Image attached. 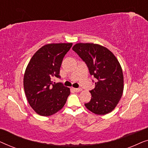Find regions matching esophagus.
I'll use <instances>...</instances> for the list:
<instances>
[{"label": "esophagus", "instance_id": "1", "mask_svg": "<svg viewBox=\"0 0 148 148\" xmlns=\"http://www.w3.org/2000/svg\"><path fill=\"white\" fill-rule=\"evenodd\" d=\"M73 90L75 92H81L82 90L81 88H73Z\"/></svg>", "mask_w": 148, "mask_h": 148}]
</instances>
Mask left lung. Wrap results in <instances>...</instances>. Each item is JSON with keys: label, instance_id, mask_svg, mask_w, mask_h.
<instances>
[{"label": "left lung", "instance_id": "8db88e82", "mask_svg": "<svg viewBox=\"0 0 148 148\" xmlns=\"http://www.w3.org/2000/svg\"><path fill=\"white\" fill-rule=\"evenodd\" d=\"M73 50L86 62L90 75L96 79L94 89L90 91L92 98L85 106L96 114L112 112L124 89L123 70L119 60L110 50L100 44L78 43Z\"/></svg>", "mask_w": 148, "mask_h": 148}]
</instances>
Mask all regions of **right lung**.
Here are the masks:
<instances>
[{
    "label": "right lung",
    "mask_w": 148,
    "mask_h": 148,
    "mask_svg": "<svg viewBox=\"0 0 148 148\" xmlns=\"http://www.w3.org/2000/svg\"><path fill=\"white\" fill-rule=\"evenodd\" d=\"M72 45L46 44L34 54L26 67L23 77L26 98L30 106L41 116H51L61 110L69 96V88L52 79L60 77L62 59Z\"/></svg>",
    "instance_id": "obj_1"
}]
</instances>
